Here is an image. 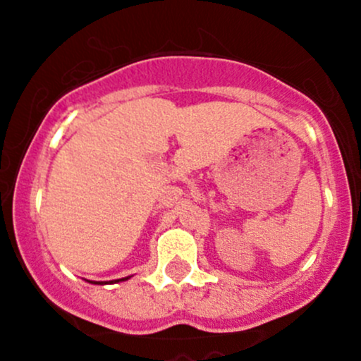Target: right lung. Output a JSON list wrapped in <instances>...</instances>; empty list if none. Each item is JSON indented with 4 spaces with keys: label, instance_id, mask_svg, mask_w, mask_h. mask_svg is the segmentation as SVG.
<instances>
[{
    "label": "right lung",
    "instance_id": "right-lung-1",
    "mask_svg": "<svg viewBox=\"0 0 361 361\" xmlns=\"http://www.w3.org/2000/svg\"><path fill=\"white\" fill-rule=\"evenodd\" d=\"M126 279H130V276L128 278H123V279H114L112 283H119V281H126ZM89 283H94V285H103V281H89Z\"/></svg>",
    "mask_w": 361,
    "mask_h": 361
}]
</instances>
